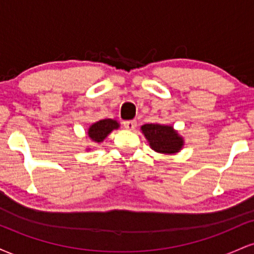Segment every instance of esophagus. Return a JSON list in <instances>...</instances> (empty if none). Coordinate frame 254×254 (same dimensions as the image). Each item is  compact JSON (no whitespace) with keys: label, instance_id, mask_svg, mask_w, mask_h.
I'll return each mask as SVG.
<instances>
[{"label":"esophagus","instance_id":"esophagus-1","mask_svg":"<svg viewBox=\"0 0 254 254\" xmlns=\"http://www.w3.org/2000/svg\"><path fill=\"white\" fill-rule=\"evenodd\" d=\"M124 127H125V129H127V130H135V127H137V123H136V121H125Z\"/></svg>","mask_w":254,"mask_h":254}]
</instances>
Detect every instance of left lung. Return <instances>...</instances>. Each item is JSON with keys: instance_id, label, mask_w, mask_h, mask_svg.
Here are the masks:
<instances>
[{"instance_id": "8db88e82", "label": "left lung", "mask_w": 254, "mask_h": 254, "mask_svg": "<svg viewBox=\"0 0 254 254\" xmlns=\"http://www.w3.org/2000/svg\"><path fill=\"white\" fill-rule=\"evenodd\" d=\"M141 130L151 149L156 153L171 155L178 153L184 145L183 137L171 125L144 124Z\"/></svg>"}]
</instances>
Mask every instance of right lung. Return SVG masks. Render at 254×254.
Here are the masks:
<instances>
[{
	"instance_id": "obj_1",
	"label": "right lung",
	"mask_w": 254,
	"mask_h": 254,
	"mask_svg": "<svg viewBox=\"0 0 254 254\" xmlns=\"http://www.w3.org/2000/svg\"><path fill=\"white\" fill-rule=\"evenodd\" d=\"M119 124L115 119H103L97 123L92 124L88 129V136L93 142L100 143L106 138L107 135L111 133V131L118 129Z\"/></svg>"
}]
</instances>
